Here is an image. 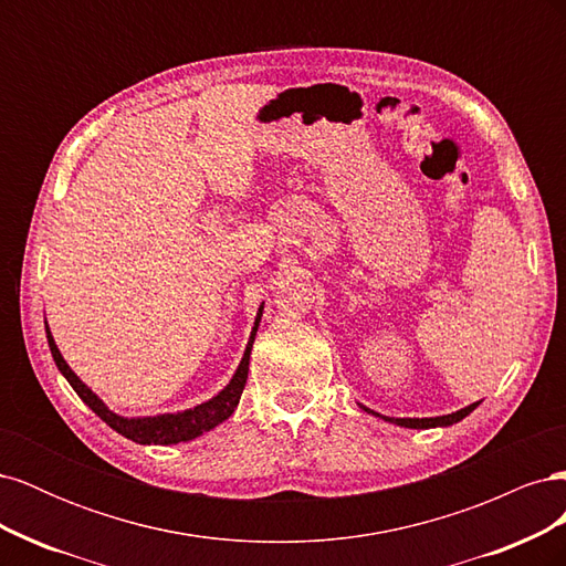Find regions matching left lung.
<instances>
[{
  "label": "left lung",
  "instance_id": "obj_1",
  "mask_svg": "<svg viewBox=\"0 0 566 566\" xmlns=\"http://www.w3.org/2000/svg\"><path fill=\"white\" fill-rule=\"evenodd\" d=\"M479 403V401H476ZM476 403H470L468 408H460V410H455V413H451V416H439V418H385V416H380V413H375V416H380V418H385V420H389V422H394V424H401V427H410V430H427V427H449V424H453V422H460L462 418L465 416H470L472 410L476 408ZM364 408V406H361ZM368 413H373L370 408H366Z\"/></svg>",
  "mask_w": 566,
  "mask_h": 566
}]
</instances>
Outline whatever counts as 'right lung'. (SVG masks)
<instances>
[{
	"mask_svg": "<svg viewBox=\"0 0 566 566\" xmlns=\"http://www.w3.org/2000/svg\"><path fill=\"white\" fill-rule=\"evenodd\" d=\"M260 318H262V310H260V314H256L254 328H252L241 366H238L233 380L224 389H221L214 399L205 401L196 408L181 410V413H167V416H156V418H123V416L113 413V410H108L106 403L101 401L96 394L77 378V375L71 370V366L63 361L56 342L49 333V325H46V339H49L51 356H54V361H56L59 370L65 375V380L71 382V387L77 391V397L87 403L101 420L111 424L117 434H123L136 443H179V441H191V439L200 437L202 432H210L212 427L224 422L235 410L238 401H241V394L245 389V382H248L250 352H252V342H254Z\"/></svg>",
	"mask_w": 566,
	"mask_h": 566,
	"instance_id": "obj_1",
	"label": "right lung"
}]
</instances>
